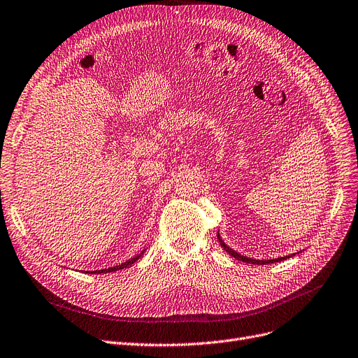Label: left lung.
<instances>
[{
	"label": "left lung",
	"instance_id": "obj_1",
	"mask_svg": "<svg viewBox=\"0 0 358 358\" xmlns=\"http://www.w3.org/2000/svg\"><path fill=\"white\" fill-rule=\"evenodd\" d=\"M217 240H220V244H221V247L224 248V250L228 253V255H231L232 257H236L237 260H241V262H244V263H255V265H266V263H275V262H282V260H285V259H288L289 256H285V257H278V259H271V260H256V259H252V257H245V256H241L240 253H237V252H234L232 250L231 247H228L225 243H224V240L221 238V236H220V232H217Z\"/></svg>",
	"mask_w": 358,
	"mask_h": 358
}]
</instances>
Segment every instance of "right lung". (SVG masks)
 Masks as SVG:
<instances>
[{
	"instance_id": "right-lung-1",
	"label": "right lung",
	"mask_w": 358,
	"mask_h": 358,
	"mask_svg": "<svg viewBox=\"0 0 358 358\" xmlns=\"http://www.w3.org/2000/svg\"><path fill=\"white\" fill-rule=\"evenodd\" d=\"M143 253H145V250L141 255H137V256L126 260L124 263H121V265H118V266H113V268H108V269H101V271H92V272L87 271V273H108V272H115V271H120V269H124V268H129L130 265H133L136 260L141 259L143 256Z\"/></svg>"
}]
</instances>
